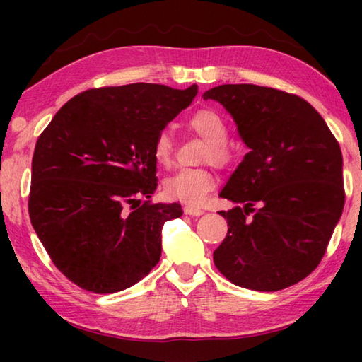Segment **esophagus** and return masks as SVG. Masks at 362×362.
I'll return each instance as SVG.
<instances>
[{"instance_id": "obj_1", "label": "esophagus", "mask_w": 362, "mask_h": 362, "mask_svg": "<svg viewBox=\"0 0 362 362\" xmlns=\"http://www.w3.org/2000/svg\"><path fill=\"white\" fill-rule=\"evenodd\" d=\"M183 212H185L187 216H192V217H198L204 214L203 209H199V207H194V206H185L183 207Z\"/></svg>"}]
</instances>
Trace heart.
Instances as JSON below:
<instances>
[{"label": "heart", "instance_id": "heart-1", "mask_svg": "<svg viewBox=\"0 0 362 362\" xmlns=\"http://www.w3.org/2000/svg\"><path fill=\"white\" fill-rule=\"evenodd\" d=\"M187 127L194 136L203 139L207 144L204 159L216 166H225L231 159V153L226 146L228 127L222 116L214 110H199L187 121ZM153 158L159 166H170L174 158V142L168 131L158 132L153 140ZM216 187V179L204 169H182L164 180L163 192L168 199L180 201L187 204H201Z\"/></svg>", "mask_w": 362, "mask_h": 362}]
</instances>
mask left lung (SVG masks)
I'll use <instances>...</instances> for the list:
<instances>
[{
	"label": "left lung",
	"instance_id": "1",
	"mask_svg": "<svg viewBox=\"0 0 362 362\" xmlns=\"http://www.w3.org/2000/svg\"><path fill=\"white\" fill-rule=\"evenodd\" d=\"M203 97L222 103L250 150L220 192L238 206L220 211L228 233L214 250V263L246 289L274 292L297 284L320 265L343 212L339 142L296 94L222 84Z\"/></svg>",
	"mask_w": 362,
	"mask_h": 362
}]
</instances>
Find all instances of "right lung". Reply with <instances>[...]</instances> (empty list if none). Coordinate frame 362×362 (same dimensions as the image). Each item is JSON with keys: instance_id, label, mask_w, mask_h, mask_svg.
<instances>
[{"instance_id": "right-lung-1", "label": "right lung", "mask_w": 362, "mask_h": 362, "mask_svg": "<svg viewBox=\"0 0 362 362\" xmlns=\"http://www.w3.org/2000/svg\"><path fill=\"white\" fill-rule=\"evenodd\" d=\"M196 94V84L88 89L41 132L30 220L54 265L81 289L124 291L159 262L163 225L183 211L179 203L140 204L158 185L153 140Z\"/></svg>"}]
</instances>
